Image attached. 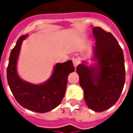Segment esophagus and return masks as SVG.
Returning <instances> with one entry per match:
<instances>
[{"mask_svg":"<svg viewBox=\"0 0 133 133\" xmlns=\"http://www.w3.org/2000/svg\"><path fill=\"white\" fill-rule=\"evenodd\" d=\"M72 62H73V65H74V67H75V68H76V67L78 66V64L80 63V61H79V60H78V58H72Z\"/></svg>","mask_w":133,"mask_h":133,"instance_id":"esophagus-1","label":"esophagus"}]
</instances>
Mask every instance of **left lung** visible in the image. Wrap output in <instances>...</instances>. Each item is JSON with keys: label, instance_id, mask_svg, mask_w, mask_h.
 I'll list each match as a JSON object with an SVG mask.
<instances>
[{"label": "left lung", "instance_id": "left-lung-1", "mask_svg": "<svg viewBox=\"0 0 133 133\" xmlns=\"http://www.w3.org/2000/svg\"><path fill=\"white\" fill-rule=\"evenodd\" d=\"M92 33L96 41L92 60L96 63L88 66L83 61L76 71L88 107L103 112L117 102L123 91L125 61L123 50L111 33L100 27L93 28Z\"/></svg>", "mask_w": 133, "mask_h": 133}]
</instances>
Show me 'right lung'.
Segmentation results:
<instances>
[{"instance_id":"1","label":"right lung","mask_w":133,"mask_h":133,"mask_svg":"<svg viewBox=\"0 0 133 133\" xmlns=\"http://www.w3.org/2000/svg\"><path fill=\"white\" fill-rule=\"evenodd\" d=\"M22 35L10 52L7 68L8 85L17 102L31 111L44 113L60 105L66 90L68 77L75 70L72 61L57 63L50 78L42 84H33L23 81L17 72V62L23 41L28 37Z\"/></svg>"}]
</instances>
